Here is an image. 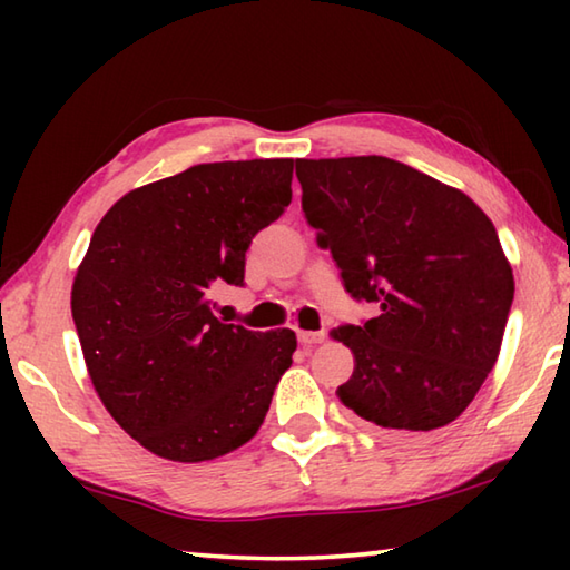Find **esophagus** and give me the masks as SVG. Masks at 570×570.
Returning <instances> with one entry per match:
<instances>
[{"mask_svg":"<svg viewBox=\"0 0 570 570\" xmlns=\"http://www.w3.org/2000/svg\"><path fill=\"white\" fill-rule=\"evenodd\" d=\"M324 340H326V332H298V342H302V346L322 344Z\"/></svg>","mask_w":570,"mask_h":570,"instance_id":"34e87169","label":"esophagus"}]
</instances>
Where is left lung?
Returning a JSON list of instances; mask_svg holds the SVG:
<instances>
[{
	"mask_svg": "<svg viewBox=\"0 0 570 570\" xmlns=\"http://www.w3.org/2000/svg\"><path fill=\"white\" fill-rule=\"evenodd\" d=\"M302 208L344 288L380 308L334 330L354 354L336 394L390 435L458 420L493 370L515 282L465 193L384 156L296 160Z\"/></svg>",
	"mask_w": 570,
	"mask_h": 570,
	"instance_id": "obj_1",
	"label": "left lung"
}]
</instances>
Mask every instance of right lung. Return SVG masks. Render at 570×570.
Segmentation results:
<instances>
[{
    "label": "right lung",
    "mask_w": 570,
    "mask_h": 570,
    "mask_svg": "<svg viewBox=\"0 0 570 570\" xmlns=\"http://www.w3.org/2000/svg\"><path fill=\"white\" fill-rule=\"evenodd\" d=\"M292 158L200 163L135 188L95 228L72 284L92 387L153 455L204 462L256 435L292 330L250 332L210 312L244 286L246 250L292 204Z\"/></svg>",
    "instance_id": "right-lung-1"
}]
</instances>
